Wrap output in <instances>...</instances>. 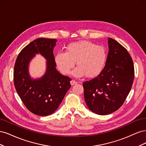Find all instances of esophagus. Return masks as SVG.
Returning a JSON list of instances; mask_svg holds the SVG:
<instances>
[{
  "label": "esophagus",
  "mask_w": 146,
  "mask_h": 146,
  "mask_svg": "<svg viewBox=\"0 0 146 146\" xmlns=\"http://www.w3.org/2000/svg\"><path fill=\"white\" fill-rule=\"evenodd\" d=\"M70 85H71L72 86H73V85H76V84H77V82H76L75 80H72L71 81H70Z\"/></svg>",
  "instance_id": "1"
}]
</instances>
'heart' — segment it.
Here are the masks:
<instances>
[{"instance_id":"1","label":"heart","mask_w":146,"mask_h":146,"mask_svg":"<svg viewBox=\"0 0 146 146\" xmlns=\"http://www.w3.org/2000/svg\"><path fill=\"white\" fill-rule=\"evenodd\" d=\"M107 58V52L103 46L91 41H80L68 44L65 53H58L55 56V63L61 73L68 75L76 62L78 67L72 72L73 76L76 77L86 76L92 78L103 71Z\"/></svg>"}]
</instances>
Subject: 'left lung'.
I'll return each instance as SVG.
<instances>
[{"instance_id": "obj_1", "label": "left lung", "mask_w": 146, "mask_h": 146, "mask_svg": "<svg viewBox=\"0 0 146 146\" xmlns=\"http://www.w3.org/2000/svg\"><path fill=\"white\" fill-rule=\"evenodd\" d=\"M108 44L109 51L103 71L83 83L87 107L99 115L112 113L121 107L135 76L133 60L126 48L110 38Z\"/></svg>"}]
</instances>
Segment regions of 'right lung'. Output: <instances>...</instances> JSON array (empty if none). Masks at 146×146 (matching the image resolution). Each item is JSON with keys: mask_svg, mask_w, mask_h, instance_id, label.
Masks as SVG:
<instances>
[{"mask_svg": "<svg viewBox=\"0 0 146 146\" xmlns=\"http://www.w3.org/2000/svg\"><path fill=\"white\" fill-rule=\"evenodd\" d=\"M56 41L55 39H35L21 51L15 64L16 90L27 108L38 116L54 113L70 88L71 79L56 69L54 48ZM36 54L46 60V70L42 77L33 79L29 72V64Z\"/></svg>", "mask_w": 146, "mask_h": 146, "instance_id": "right-lung-1", "label": "right lung"}]
</instances>
